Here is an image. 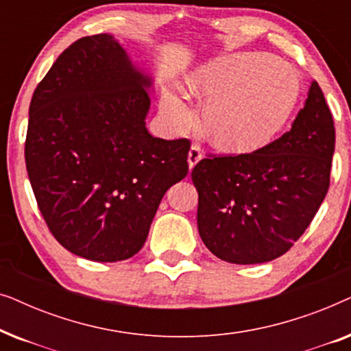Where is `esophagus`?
<instances>
[{"mask_svg":"<svg viewBox=\"0 0 351 351\" xmlns=\"http://www.w3.org/2000/svg\"><path fill=\"white\" fill-rule=\"evenodd\" d=\"M201 158H203V152H201V147L199 145H191L190 152H189V166L190 169H193L196 166V162H198Z\"/></svg>","mask_w":351,"mask_h":351,"instance_id":"obj_1","label":"esophagus"}]
</instances>
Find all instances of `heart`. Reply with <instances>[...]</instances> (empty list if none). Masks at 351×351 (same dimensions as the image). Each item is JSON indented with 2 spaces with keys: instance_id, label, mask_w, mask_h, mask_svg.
<instances>
[{
  "instance_id": "obj_1",
  "label": "heart",
  "mask_w": 351,
  "mask_h": 351,
  "mask_svg": "<svg viewBox=\"0 0 351 351\" xmlns=\"http://www.w3.org/2000/svg\"><path fill=\"white\" fill-rule=\"evenodd\" d=\"M203 102L204 128L215 145L246 152L280 131L299 97V80L286 65L261 52H238L213 62L190 78ZM162 110L179 131L193 123V112L176 93H166Z\"/></svg>"
}]
</instances>
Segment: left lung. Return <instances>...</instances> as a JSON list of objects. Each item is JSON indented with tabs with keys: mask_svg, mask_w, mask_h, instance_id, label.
<instances>
[{
	"mask_svg": "<svg viewBox=\"0 0 351 351\" xmlns=\"http://www.w3.org/2000/svg\"><path fill=\"white\" fill-rule=\"evenodd\" d=\"M334 147L332 114L313 81L289 132L252 153L201 160L191 179L206 247L239 265L286 254L328 193Z\"/></svg>",
	"mask_w": 351,
	"mask_h": 351,
	"instance_id": "1",
	"label": "left lung"
}]
</instances>
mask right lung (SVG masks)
<instances>
[{
    "mask_svg": "<svg viewBox=\"0 0 351 351\" xmlns=\"http://www.w3.org/2000/svg\"><path fill=\"white\" fill-rule=\"evenodd\" d=\"M150 86L100 33L66 47L33 93L28 179L49 232L76 256L118 262L137 254L167 189L189 174V138L147 131Z\"/></svg>",
    "mask_w": 351,
    "mask_h": 351,
    "instance_id": "1",
    "label": "right lung"
}]
</instances>
